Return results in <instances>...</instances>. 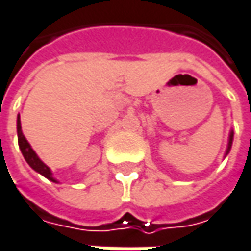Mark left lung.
Here are the masks:
<instances>
[{"label": "left lung", "mask_w": 251, "mask_h": 251, "mask_svg": "<svg viewBox=\"0 0 251 251\" xmlns=\"http://www.w3.org/2000/svg\"><path fill=\"white\" fill-rule=\"evenodd\" d=\"M231 142H233V132L230 133V138H228V146H227V151H226V155H227L228 151H230V148H231Z\"/></svg>", "instance_id": "left-lung-1"}]
</instances>
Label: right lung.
<instances>
[{
	"label": "right lung",
	"mask_w": 251,
	"mask_h": 251,
	"mask_svg": "<svg viewBox=\"0 0 251 251\" xmlns=\"http://www.w3.org/2000/svg\"><path fill=\"white\" fill-rule=\"evenodd\" d=\"M17 132H18V145H20V149H21V152H23L26 163H28L32 169L37 170L38 173H41L42 176H45L47 179H50L52 182H56V180L52 177V173L51 170H50V168L38 157L37 153L32 151L31 145L26 142V139H25V136L23 135V130H21V121H20V116H18V119H17Z\"/></svg>",
	"instance_id": "obj_1"
}]
</instances>
